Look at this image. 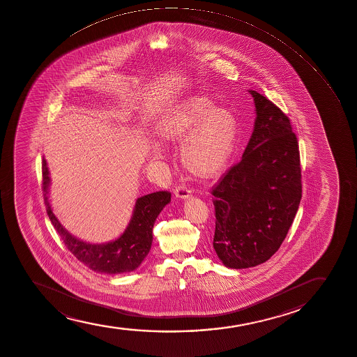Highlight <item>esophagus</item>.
Wrapping results in <instances>:
<instances>
[{
  "instance_id": "obj_1",
  "label": "esophagus",
  "mask_w": 357,
  "mask_h": 357,
  "mask_svg": "<svg viewBox=\"0 0 357 357\" xmlns=\"http://www.w3.org/2000/svg\"><path fill=\"white\" fill-rule=\"evenodd\" d=\"M175 197H178V199H189V197H192V192H190V189L185 185V183H182V185H178L175 189Z\"/></svg>"
}]
</instances>
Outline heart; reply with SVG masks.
Listing matches in <instances>:
<instances>
[{"mask_svg":"<svg viewBox=\"0 0 357 357\" xmlns=\"http://www.w3.org/2000/svg\"><path fill=\"white\" fill-rule=\"evenodd\" d=\"M163 143H181V158L188 172L202 178L219 176L234 155L237 125L227 109L201 95L174 107L158 128ZM160 151L155 145V152Z\"/></svg>","mask_w":357,"mask_h":357,"instance_id":"heart-1","label":"heart"}]
</instances>
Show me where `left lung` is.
<instances>
[{
	"instance_id": "left-lung-1",
	"label": "left lung",
	"mask_w": 357,
	"mask_h": 357,
	"mask_svg": "<svg viewBox=\"0 0 357 357\" xmlns=\"http://www.w3.org/2000/svg\"><path fill=\"white\" fill-rule=\"evenodd\" d=\"M255 128L239 163L212 190L213 248L224 266H259L279 250L301 200L299 144L279 107L249 91Z\"/></svg>"
}]
</instances>
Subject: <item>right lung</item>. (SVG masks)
Returning a JSON list of instances; mask_svg holds the SVG:
<instances>
[{
	"label": "right lung",
	"instance_id": "obj_1",
	"mask_svg": "<svg viewBox=\"0 0 357 357\" xmlns=\"http://www.w3.org/2000/svg\"><path fill=\"white\" fill-rule=\"evenodd\" d=\"M43 195L50 220L57 229L68 250L86 264L91 271L105 274L130 273L143 263L151 249L152 229L164 206L172 200V194L167 190L148 194L138 197L128 227L121 236L112 242L91 244L69 234L58 222L50 205V172L45 158H43Z\"/></svg>",
	"mask_w": 357,
	"mask_h": 357
}]
</instances>
